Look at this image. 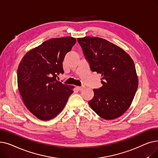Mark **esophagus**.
<instances>
[{
	"label": "esophagus",
	"instance_id": "1",
	"mask_svg": "<svg viewBox=\"0 0 158 158\" xmlns=\"http://www.w3.org/2000/svg\"><path fill=\"white\" fill-rule=\"evenodd\" d=\"M85 88V86H77V89L79 91H81Z\"/></svg>",
	"mask_w": 158,
	"mask_h": 158
}]
</instances>
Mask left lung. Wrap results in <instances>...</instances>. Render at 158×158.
I'll use <instances>...</instances> for the list:
<instances>
[{
  "label": "left lung",
  "mask_w": 158,
  "mask_h": 158,
  "mask_svg": "<svg viewBox=\"0 0 158 158\" xmlns=\"http://www.w3.org/2000/svg\"><path fill=\"white\" fill-rule=\"evenodd\" d=\"M93 72L101 74L103 86L94 89L89 106L105 120L122 116L132 104L138 86L135 65L122 48L98 37L77 38Z\"/></svg>",
  "instance_id": "1"
}]
</instances>
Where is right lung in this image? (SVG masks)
Listing matches in <instances>:
<instances>
[{
  "mask_svg": "<svg viewBox=\"0 0 158 158\" xmlns=\"http://www.w3.org/2000/svg\"><path fill=\"white\" fill-rule=\"evenodd\" d=\"M76 42V39L70 36L48 40L28 51L19 65L18 89L23 102L41 120L56 117L73 92V86L61 83L56 77L64 73V57Z\"/></svg>",
  "mask_w": 158,
  "mask_h": 158,
  "instance_id": "add662e5",
  "label": "right lung"
}]
</instances>
